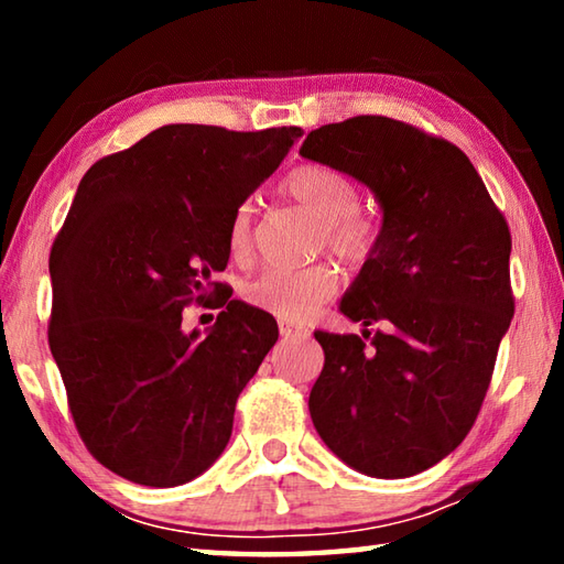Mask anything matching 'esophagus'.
<instances>
[{"instance_id":"esophagus-1","label":"esophagus","mask_w":564,"mask_h":564,"mask_svg":"<svg viewBox=\"0 0 564 564\" xmlns=\"http://www.w3.org/2000/svg\"><path fill=\"white\" fill-rule=\"evenodd\" d=\"M281 328V336L283 338H291V340H301V338H308V330H305L303 326H299V323H291V321H281L279 323Z\"/></svg>"}]
</instances>
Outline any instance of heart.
<instances>
[{"label": "heart", "instance_id": "1", "mask_svg": "<svg viewBox=\"0 0 564 564\" xmlns=\"http://www.w3.org/2000/svg\"><path fill=\"white\" fill-rule=\"evenodd\" d=\"M281 191L318 218L321 241L346 263L360 265L376 253L380 228L373 216L360 212L358 186L348 174L326 164H301L281 178ZM228 248L243 261L253 248V204L236 208L228 226ZM338 291V273L328 263L303 269H269L243 283V301L273 316L299 321Z\"/></svg>", "mask_w": 564, "mask_h": 564}]
</instances>
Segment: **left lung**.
<instances>
[{
	"label": "left lung",
	"mask_w": 564,
	"mask_h": 564,
	"mask_svg": "<svg viewBox=\"0 0 564 564\" xmlns=\"http://www.w3.org/2000/svg\"><path fill=\"white\" fill-rule=\"evenodd\" d=\"M301 156L376 191L383 228L340 311L386 330H318L308 410L333 453L373 477L427 470L465 441L510 328V228L460 149L413 123L352 117Z\"/></svg>",
	"instance_id": "obj_1"
}]
</instances>
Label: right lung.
Listing matches in <instances>:
<instances>
[{
	"label": "right lung",
	"mask_w": 564,
	"mask_h": 564,
	"mask_svg": "<svg viewBox=\"0 0 564 564\" xmlns=\"http://www.w3.org/2000/svg\"><path fill=\"white\" fill-rule=\"evenodd\" d=\"M299 137L169 123L84 174L50 253V348L76 433L111 473L174 488L224 453L279 326L214 275L236 208ZM208 300L213 333L181 332L180 311Z\"/></svg>",
	"instance_id": "1"
}]
</instances>
